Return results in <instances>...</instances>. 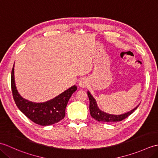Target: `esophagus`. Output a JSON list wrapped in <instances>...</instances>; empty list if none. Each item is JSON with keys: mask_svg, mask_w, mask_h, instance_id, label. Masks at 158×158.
Returning <instances> with one entry per match:
<instances>
[{"mask_svg": "<svg viewBox=\"0 0 158 158\" xmlns=\"http://www.w3.org/2000/svg\"><path fill=\"white\" fill-rule=\"evenodd\" d=\"M88 84V80H87V79L85 78H81L79 81V85L80 87H81V88H85V87H86Z\"/></svg>", "mask_w": 158, "mask_h": 158, "instance_id": "34e87169", "label": "esophagus"}]
</instances>
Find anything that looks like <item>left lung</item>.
<instances>
[{"instance_id":"left-lung-1","label":"left lung","mask_w":158,"mask_h":158,"mask_svg":"<svg viewBox=\"0 0 158 158\" xmlns=\"http://www.w3.org/2000/svg\"><path fill=\"white\" fill-rule=\"evenodd\" d=\"M88 96L89 100V111L90 115L94 119L98 121V122H120L126 117L130 115L135 110L138 108V106H136L135 109H132L130 111L126 113L121 114V115H113V114H109L102 111L99 109V107L97 105V102L95 98H94L92 95L88 91Z\"/></svg>"}]
</instances>
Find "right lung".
<instances>
[{"label":"right lung","instance_id":"add662e5","mask_svg":"<svg viewBox=\"0 0 158 158\" xmlns=\"http://www.w3.org/2000/svg\"><path fill=\"white\" fill-rule=\"evenodd\" d=\"M11 89L17 106L28 119L41 126L58 123L65 116V109L73 94L77 90L75 85L51 100L43 102H34L23 98L16 88L14 65L11 71Z\"/></svg>","mask_w":158,"mask_h":158}]
</instances>
